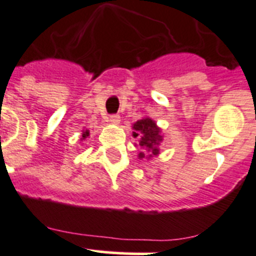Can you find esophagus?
<instances>
[{"instance_id": "esophagus-1", "label": "esophagus", "mask_w": 256, "mask_h": 256, "mask_svg": "<svg viewBox=\"0 0 256 256\" xmlns=\"http://www.w3.org/2000/svg\"><path fill=\"white\" fill-rule=\"evenodd\" d=\"M109 121L112 124H114V125H118V124H120V115H118V114H114V115H110Z\"/></svg>"}]
</instances>
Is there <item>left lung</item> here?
Listing matches in <instances>:
<instances>
[{
  "label": "left lung",
  "instance_id": "obj_1",
  "mask_svg": "<svg viewBox=\"0 0 256 256\" xmlns=\"http://www.w3.org/2000/svg\"><path fill=\"white\" fill-rule=\"evenodd\" d=\"M132 128L135 130L132 132L134 138H140V144H138L150 152L148 158L152 156H157L160 154L158 144L162 141V136L161 128L156 125V122L152 118H144L136 121L134 124ZM138 157L142 158V157H144V154L140 152Z\"/></svg>",
  "mask_w": 256,
  "mask_h": 256
}]
</instances>
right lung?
I'll return each mask as SVG.
<instances>
[{
  "label": "right lung",
  "instance_id": "obj_1",
  "mask_svg": "<svg viewBox=\"0 0 256 256\" xmlns=\"http://www.w3.org/2000/svg\"><path fill=\"white\" fill-rule=\"evenodd\" d=\"M82 138H88V136H89V131H88V130H85V131H82Z\"/></svg>",
  "mask_w": 256,
  "mask_h": 256
}]
</instances>
